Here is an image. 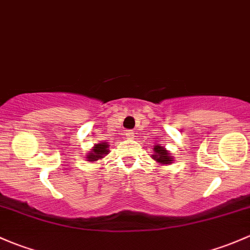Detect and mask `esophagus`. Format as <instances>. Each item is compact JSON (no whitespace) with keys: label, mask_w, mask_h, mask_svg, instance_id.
Returning a JSON list of instances; mask_svg holds the SVG:
<instances>
[{"label":"esophagus","mask_w":250,"mask_h":250,"mask_svg":"<svg viewBox=\"0 0 250 250\" xmlns=\"http://www.w3.org/2000/svg\"><path fill=\"white\" fill-rule=\"evenodd\" d=\"M125 135H126V137H127V138H133V137H135V132H133L132 130H126Z\"/></svg>","instance_id":"34e87169"}]
</instances>
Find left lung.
Returning a JSON list of instances; mask_svg holds the SVG:
<instances>
[{"instance_id": "left-lung-1", "label": "left lung", "mask_w": 250, "mask_h": 250, "mask_svg": "<svg viewBox=\"0 0 250 250\" xmlns=\"http://www.w3.org/2000/svg\"><path fill=\"white\" fill-rule=\"evenodd\" d=\"M154 154H151V159L156 161L159 165H171L173 164L174 158L171 155L168 150L165 146H161L160 144H155L153 148Z\"/></svg>"}]
</instances>
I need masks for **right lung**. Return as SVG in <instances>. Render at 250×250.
<instances>
[{
	"instance_id": "add662e5",
	"label": "right lung",
	"mask_w": 250,
	"mask_h": 250,
	"mask_svg": "<svg viewBox=\"0 0 250 250\" xmlns=\"http://www.w3.org/2000/svg\"><path fill=\"white\" fill-rule=\"evenodd\" d=\"M109 153V144L107 142H101L94 144L90 151L85 156V160L89 163H94V161H99L101 159H104L107 154Z\"/></svg>"
}]
</instances>
